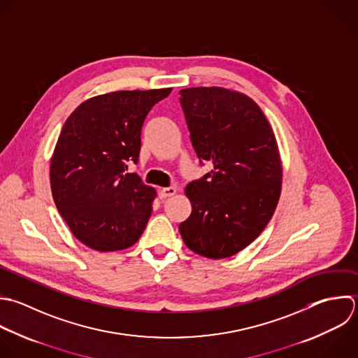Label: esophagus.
<instances>
[{"instance_id": "34e87169", "label": "esophagus", "mask_w": 358, "mask_h": 358, "mask_svg": "<svg viewBox=\"0 0 358 358\" xmlns=\"http://www.w3.org/2000/svg\"><path fill=\"white\" fill-rule=\"evenodd\" d=\"M177 192L176 187H167V188H162L159 189V196L163 199V198H167V196H171Z\"/></svg>"}]
</instances>
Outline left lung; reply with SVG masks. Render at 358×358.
<instances>
[{
    "label": "left lung",
    "instance_id": "left-lung-1",
    "mask_svg": "<svg viewBox=\"0 0 358 358\" xmlns=\"http://www.w3.org/2000/svg\"><path fill=\"white\" fill-rule=\"evenodd\" d=\"M192 148L213 167L185 188L192 212L180 224L185 245L212 258H229L266 227L282 187L273 131L258 104L223 87L180 90Z\"/></svg>",
    "mask_w": 358,
    "mask_h": 358
}]
</instances>
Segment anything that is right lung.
Masks as SVG:
<instances>
[{
  "mask_svg": "<svg viewBox=\"0 0 358 358\" xmlns=\"http://www.w3.org/2000/svg\"><path fill=\"white\" fill-rule=\"evenodd\" d=\"M170 92L96 96L65 121L50 164L51 192L72 234L89 248L125 250L143 233L156 192L127 170L138 163L148 113Z\"/></svg>",
  "mask_w": 358,
  "mask_h": 358,
  "instance_id": "obj_1",
  "label": "right lung"
}]
</instances>
